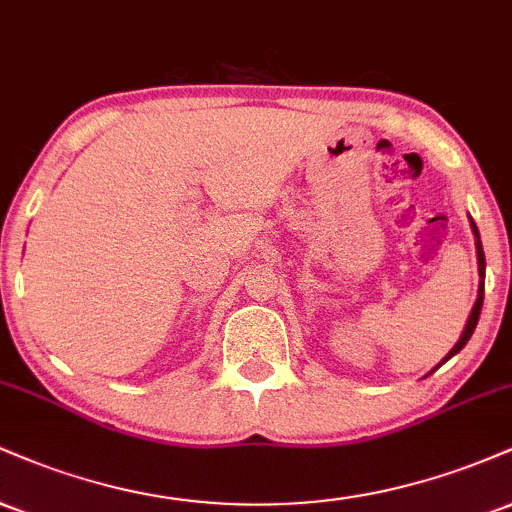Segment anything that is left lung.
I'll return each instance as SVG.
<instances>
[{
  "mask_svg": "<svg viewBox=\"0 0 512 512\" xmlns=\"http://www.w3.org/2000/svg\"><path fill=\"white\" fill-rule=\"evenodd\" d=\"M470 224H472L474 238H477V260H479V276H482V279H484V269H486V262H484L482 240H479V231H477V226H474V221H470ZM482 303H484V281L479 283V295H477V303H474V307H472V312H470V319H467V326H465L463 336H460V341L455 343V348L451 350V353L446 355V360H451V357H453L455 353H460V350L465 348V343L470 341V336L474 334V326H477V322H479V312H482ZM446 360H443V362H446ZM443 362H441V365H443Z\"/></svg>",
  "mask_w": 512,
  "mask_h": 512,
  "instance_id": "8db88e82",
  "label": "left lung"
}]
</instances>
